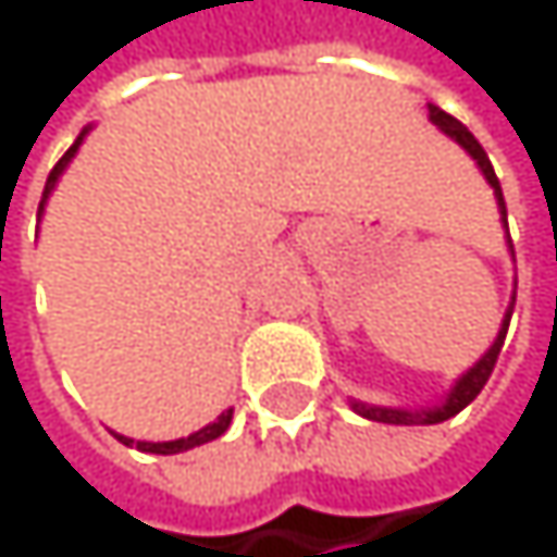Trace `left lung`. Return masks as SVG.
I'll return each mask as SVG.
<instances>
[{
    "instance_id": "1",
    "label": "left lung",
    "mask_w": 557,
    "mask_h": 557,
    "mask_svg": "<svg viewBox=\"0 0 557 557\" xmlns=\"http://www.w3.org/2000/svg\"><path fill=\"white\" fill-rule=\"evenodd\" d=\"M430 121L436 124V131H443L449 140H456V144H459V147L475 160L479 173L485 176V183H490V186H493V193H496L499 216H503V230H506V236H509L503 186H499V176H496V170H493L490 157H485L482 144L466 131V124H459L453 114L440 111L436 104H430ZM506 243H509V252H512V239H506ZM512 259H516V252H512ZM512 308H516V292H512V301H509L506 318H503V324H499V334H496V341L490 344V351H485V355H482V358H479V361H475L462 377H456V384L446 391V397H443V400H436V404H430V407H377V404H364V400H355V397H351V410H355V413H361L364 420L394 423V426H430V423H443V420L456 417L462 407H469V404L479 397V391L485 387V381H490V374H493V368H496V358H499V351H503V341H506L509 321H512Z\"/></svg>"
}]
</instances>
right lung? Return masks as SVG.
Here are the masks:
<instances>
[{"instance_id":"add662e5","label":"right lung","mask_w":557,"mask_h":557,"mask_svg":"<svg viewBox=\"0 0 557 557\" xmlns=\"http://www.w3.org/2000/svg\"><path fill=\"white\" fill-rule=\"evenodd\" d=\"M88 131H91V124L78 134V140L67 147V153L54 163V170L48 173V183H45V193H41V202H38V220H41V213H45V202H48V196H51V189L58 186V176L67 170V163L75 160V153H78V147L85 144V137H88ZM230 423H233V407L230 410H223L213 423H206L202 430H196V433H189V436H180V440H166V443H147V440H131V436H121V433H114L124 446H137L140 453H157V456H173V453H186V449H193V446H202V443H210V440H216V436H223L226 430H230Z\"/></svg>"}]
</instances>
